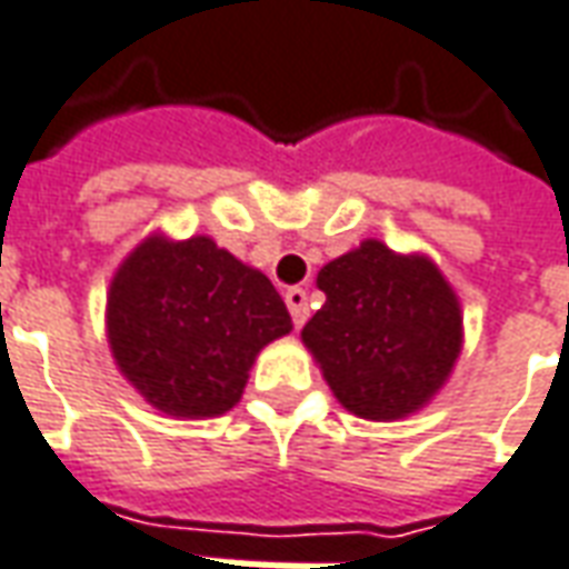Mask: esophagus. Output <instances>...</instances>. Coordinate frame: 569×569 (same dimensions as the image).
<instances>
[{"label": "esophagus", "mask_w": 569, "mask_h": 569, "mask_svg": "<svg viewBox=\"0 0 569 569\" xmlns=\"http://www.w3.org/2000/svg\"><path fill=\"white\" fill-rule=\"evenodd\" d=\"M284 303L291 309V318L297 328H303L306 318H309V303H306V291L303 288H288L284 291Z\"/></svg>", "instance_id": "obj_1"}]
</instances>
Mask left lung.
<instances>
[{"mask_svg":"<svg viewBox=\"0 0 569 569\" xmlns=\"http://www.w3.org/2000/svg\"><path fill=\"white\" fill-rule=\"evenodd\" d=\"M316 284L328 300L300 337L349 413L405 420L445 389L462 352V306L426 253L365 239L321 266Z\"/></svg>","mask_w":569,"mask_h":569,"instance_id":"8db88e82","label":"left lung"}]
</instances>
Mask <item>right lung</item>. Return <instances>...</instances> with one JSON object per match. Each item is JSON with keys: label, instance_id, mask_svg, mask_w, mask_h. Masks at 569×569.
<instances>
[{"label": "right lung", "instance_id": "right-lung-1", "mask_svg": "<svg viewBox=\"0 0 569 569\" xmlns=\"http://www.w3.org/2000/svg\"><path fill=\"white\" fill-rule=\"evenodd\" d=\"M291 328L272 281L208 236L152 232L107 291L116 368L147 405L177 420L232 410L260 349Z\"/></svg>", "mask_w": 569, "mask_h": 569}]
</instances>
